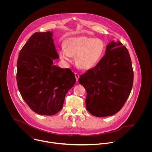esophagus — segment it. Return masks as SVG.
Masks as SVG:
<instances>
[{"label":"esophagus","instance_id":"esophagus-1","mask_svg":"<svg viewBox=\"0 0 152 152\" xmlns=\"http://www.w3.org/2000/svg\"><path fill=\"white\" fill-rule=\"evenodd\" d=\"M75 78H76L77 81H78V78H79V77H80L79 74H78V73L75 72Z\"/></svg>","mask_w":152,"mask_h":152}]
</instances>
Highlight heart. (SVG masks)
<instances>
[{
  "mask_svg": "<svg viewBox=\"0 0 152 152\" xmlns=\"http://www.w3.org/2000/svg\"><path fill=\"white\" fill-rule=\"evenodd\" d=\"M64 48L60 49V57L68 61L70 60L71 56L75 57L76 65L84 70L90 69L97 65L105 50V45L101 39L87 36L67 39Z\"/></svg>",
  "mask_w": 152,
  "mask_h": 152,
  "instance_id": "obj_1",
  "label": "heart"
}]
</instances>
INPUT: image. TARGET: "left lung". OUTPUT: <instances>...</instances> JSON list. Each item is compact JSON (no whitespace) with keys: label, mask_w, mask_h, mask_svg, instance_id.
Here are the masks:
<instances>
[{"label":"left lung","mask_w":152,"mask_h":152,"mask_svg":"<svg viewBox=\"0 0 152 152\" xmlns=\"http://www.w3.org/2000/svg\"><path fill=\"white\" fill-rule=\"evenodd\" d=\"M78 82L87 91L86 108L96 117L119 112L128 99L133 82L130 55L119 41H111L105 54L93 68L80 75Z\"/></svg>","instance_id":"obj_1"}]
</instances>
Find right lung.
Instances as JSON below:
<instances>
[{"instance_id": "right-lung-1", "label": "right lung", "mask_w": 152, "mask_h": 152, "mask_svg": "<svg viewBox=\"0 0 152 152\" xmlns=\"http://www.w3.org/2000/svg\"><path fill=\"white\" fill-rule=\"evenodd\" d=\"M53 32L34 33L20 50L16 79L23 99L34 112L51 116L63 108L65 95L76 82L69 68L53 64L59 58Z\"/></svg>"}]
</instances>
